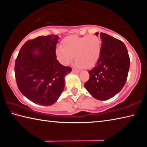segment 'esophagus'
<instances>
[{"label": "esophagus", "instance_id": "1", "mask_svg": "<svg viewBox=\"0 0 147 147\" xmlns=\"http://www.w3.org/2000/svg\"><path fill=\"white\" fill-rule=\"evenodd\" d=\"M72 73H78L79 71L76 70V69H73V70H72Z\"/></svg>", "mask_w": 147, "mask_h": 147}]
</instances>
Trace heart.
<instances>
[{
    "instance_id": "obj_1",
    "label": "heart",
    "mask_w": 147,
    "mask_h": 147,
    "mask_svg": "<svg viewBox=\"0 0 147 147\" xmlns=\"http://www.w3.org/2000/svg\"><path fill=\"white\" fill-rule=\"evenodd\" d=\"M61 46L62 49H56V54L64 66H69L74 57L77 67L90 68L97 61L100 54V39L94 35L67 37L62 41Z\"/></svg>"
}]
</instances>
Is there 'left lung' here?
Masks as SVG:
<instances>
[{"instance_id": "1", "label": "left lung", "mask_w": 147, "mask_h": 147, "mask_svg": "<svg viewBox=\"0 0 147 147\" xmlns=\"http://www.w3.org/2000/svg\"><path fill=\"white\" fill-rule=\"evenodd\" d=\"M98 36V32H96ZM101 51L95 66L89 71V79L84 84L94 98L106 100L121 91L127 79L130 58L123 42L101 32Z\"/></svg>"}]
</instances>
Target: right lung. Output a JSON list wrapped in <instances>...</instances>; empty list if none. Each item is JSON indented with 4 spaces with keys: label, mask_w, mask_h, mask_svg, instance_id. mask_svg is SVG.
I'll use <instances>...</instances> for the list:
<instances>
[{
    "label": "right lung",
    "mask_w": 147,
    "mask_h": 147,
    "mask_svg": "<svg viewBox=\"0 0 147 147\" xmlns=\"http://www.w3.org/2000/svg\"><path fill=\"white\" fill-rule=\"evenodd\" d=\"M58 35L39 36L29 40L20 50L15 63L19 91L34 103L51 106L58 100L65 88V76L72 69L56 59Z\"/></svg>",
    "instance_id": "right-lung-1"
}]
</instances>
